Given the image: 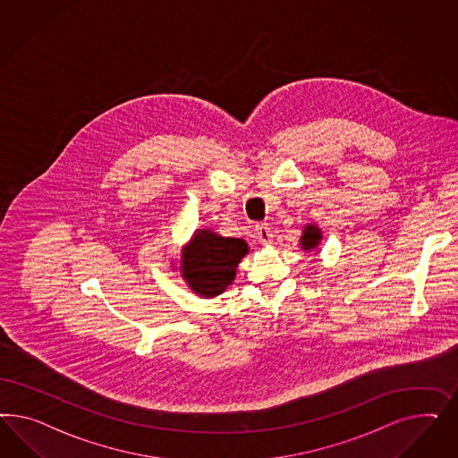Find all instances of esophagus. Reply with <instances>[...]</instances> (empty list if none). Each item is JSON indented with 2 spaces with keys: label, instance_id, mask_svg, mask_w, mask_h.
<instances>
[{
  "label": "esophagus",
  "instance_id": "34e87169",
  "mask_svg": "<svg viewBox=\"0 0 458 458\" xmlns=\"http://www.w3.org/2000/svg\"><path fill=\"white\" fill-rule=\"evenodd\" d=\"M257 238L262 245H270L272 243V232L267 225H257Z\"/></svg>",
  "mask_w": 458,
  "mask_h": 458
}]
</instances>
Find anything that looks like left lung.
Segmentation results:
<instances>
[{
	"instance_id": "8db88e82",
	"label": "left lung",
	"mask_w": 458,
	"mask_h": 458,
	"mask_svg": "<svg viewBox=\"0 0 458 458\" xmlns=\"http://www.w3.org/2000/svg\"><path fill=\"white\" fill-rule=\"evenodd\" d=\"M320 240H322V232L314 225H307L304 228V233L301 236V249L305 251H312V250L319 247Z\"/></svg>"
}]
</instances>
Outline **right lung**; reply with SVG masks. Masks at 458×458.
<instances>
[{
    "label": "right lung",
    "mask_w": 458,
    "mask_h": 458,
    "mask_svg": "<svg viewBox=\"0 0 458 458\" xmlns=\"http://www.w3.org/2000/svg\"><path fill=\"white\" fill-rule=\"evenodd\" d=\"M249 253L242 238L220 236L211 230H196L181 253V274L199 297H215L235 280L236 267Z\"/></svg>",
    "instance_id": "obj_1"
}]
</instances>
